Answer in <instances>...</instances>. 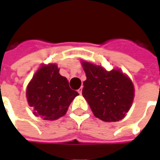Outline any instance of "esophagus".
<instances>
[{
  "mask_svg": "<svg viewBox=\"0 0 160 160\" xmlns=\"http://www.w3.org/2000/svg\"><path fill=\"white\" fill-rule=\"evenodd\" d=\"M78 92H79V93H80V94L82 93V87H80V89L78 90Z\"/></svg>",
  "mask_w": 160,
  "mask_h": 160,
  "instance_id": "1",
  "label": "esophagus"
}]
</instances>
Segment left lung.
I'll use <instances>...</instances> for the list:
<instances>
[{"label":"left lung","instance_id":"1","mask_svg":"<svg viewBox=\"0 0 160 160\" xmlns=\"http://www.w3.org/2000/svg\"><path fill=\"white\" fill-rule=\"evenodd\" d=\"M87 80L82 95L96 118L118 122L125 118L134 97L133 82L121 70L106 71L101 66L82 62Z\"/></svg>","mask_w":160,"mask_h":160}]
</instances>
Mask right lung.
<instances>
[{"instance_id":"right-lung-1","label":"right lung","mask_w":160,"mask_h":160,"mask_svg":"<svg viewBox=\"0 0 160 160\" xmlns=\"http://www.w3.org/2000/svg\"><path fill=\"white\" fill-rule=\"evenodd\" d=\"M78 95L69 87L66 77L60 74L56 64L41 66L26 88V98L33 108V114L48 121L63 117Z\"/></svg>"}]
</instances>
